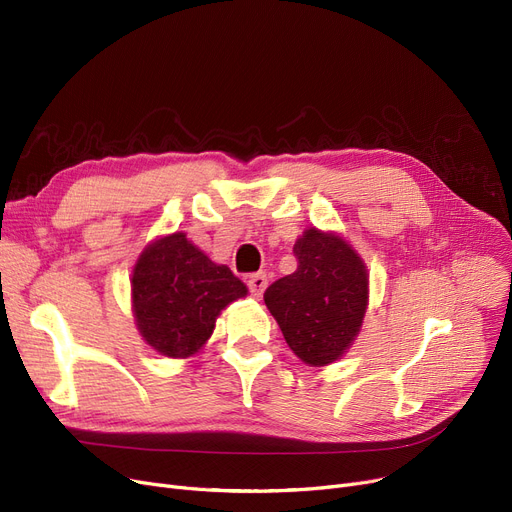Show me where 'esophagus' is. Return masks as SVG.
I'll use <instances>...</instances> for the list:
<instances>
[{
  "label": "esophagus",
  "instance_id": "34e87169",
  "mask_svg": "<svg viewBox=\"0 0 512 512\" xmlns=\"http://www.w3.org/2000/svg\"><path fill=\"white\" fill-rule=\"evenodd\" d=\"M247 286H249V290H251L253 297H261L263 290H265V286H267V276H265L263 272H259V274H251V276H249V280H247Z\"/></svg>",
  "mask_w": 512,
  "mask_h": 512
}]
</instances>
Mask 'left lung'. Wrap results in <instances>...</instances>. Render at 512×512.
<instances>
[{
	"label": "left lung",
	"mask_w": 512,
	"mask_h": 512,
	"mask_svg": "<svg viewBox=\"0 0 512 512\" xmlns=\"http://www.w3.org/2000/svg\"><path fill=\"white\" fill-rule=\"evenodd\" d=\"M297 270L265 290L288 346L309 365H328L351 346L367 307L361 257L334 234L315 228L294 245Z\"/></svg>",
	"instance_id": "1"
}]
</instances>
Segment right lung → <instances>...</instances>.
Returning a JSON list of instances; mask_svg holds the SVG:
<instances>
[{"instance_id":"add662e5","label":"right lung","mask_w":512,"mask_h":512,"mask_svg":"<svg viewBox=\"0 0 512 512\" xmlns=\"http://www.w3.org/2000/svg\"><path fill=\"white\" fill-rule=\"evenodd\" d=\"M247 294L226 265H215L182 232L155 240L132 274L134 317L157 353L178 359L197 353L220 311Z\"/></svg>"}]
</instances>
